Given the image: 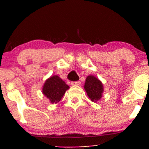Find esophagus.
Instances as JSON below:
<instances>
[{
    "label": "esophagus",
    "instance_id": "obj_1",
    "mask_svg": "<svg viewBox=\"0 0 149 149\" xmlns=\"http://www.w3.org/2000/svg\"><path fill=\"white\" fill-rule=\"evenodd\" d=\"M71 85H80V81L71 82Z\"/></svg>",
    "mask_w": 149,
    "mask_h": 149
}]
</instances>
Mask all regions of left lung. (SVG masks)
I'll return each instance as SVG.
<instances>
[{
	"instance_id": "obj_1",
	"label": "left lung",
	"mask_w": 149,
	"mask_h": 149,
	"mask_svg": "<svg viewBox=\"0 0 149 149\" xmlns=\"http://www.w3.org/2000/svg\"><path fill=\"white\" fill-rule=\"evenodd\" d=\"M84 89L89 98L95 103L101 100L104 90L102 81L92 75H90L86 78Z\"/></svg>"
}]
</instances>
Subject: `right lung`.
<instances>
[{"label": "right lung", "mask_w": 149, "mask_h": 149, "mask_svg": "<svg viewBox=\"0 0 149 149\" xmlns=\"http://www.w3.org/2000/svg\"><path fill=\"white\" fill-rule=\"evenodd\" d=\"M69 89V86L59 78L57 75H54L45 80L42 88V92L49 100L50 103L57 104L61 100L65 92Z\"/></svg>", "instance_id": "obj_1"}]
</instances>
